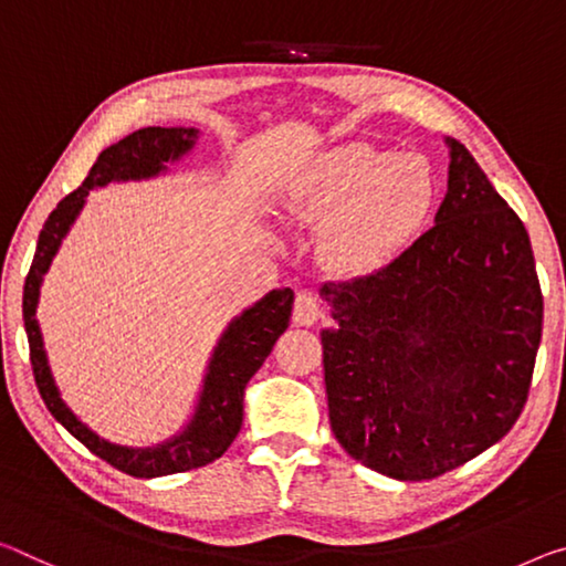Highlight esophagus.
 Returning a JSON list of instances; mask_svg holds the SVG:
<instances>
[{"mask_svg": "<svg viewBox=\"0 0 566 566\" xmlns=\"http://www.w3.org/2000/svg\"><path fill=\"white\" fill-rule=\"evenodd\" d=\"M319 317H322L319 300L312 292H300L297 300H294V312H292L294 325L312 327Z\"/></svg>", "mask_w": 566, "mask_h": 566, "instance_id": "esophagus-1", "label": "esophagus"}]
</instances>
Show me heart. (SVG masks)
Here are the masks:
<instances>
[{"label":"heart","mask_w":566,"mask_h":566,"mask_svg":"<svg viewBox=\"0 0 566 566\" xmlns=\"http://www.w3.org/2000/svg\"><path fill=\"white\" fill-rule=\"evenodd\" d=\"M280 203L286 221L322 229L319 251L332 272L370 276L423 234L438 206V176L420 154L343 143L304 160Z\"/></svg>","instance_id":"obj_1"}]
</instances>
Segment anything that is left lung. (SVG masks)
I'll return each instance as SVG.
<instances>
[{
    "mask_svg": "<svg viewBox=\"0 0 566 566\" xmlns=\"http://www.w3.org/2000/svg\"><path fill=\"white\" fill-rule=\"evenodd\" d=\"M448 193L390 266L327 282L329 426L367 469L426 481L504 438L522 412L544 302L522 219L455 138Z\"/></svg>",
    "mask_w": 566,
    "mask_h": 566,
    "instance_id": "obj_1",
    "label": "left lung"
}]
</instances>
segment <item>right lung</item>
<instances>
[{
	"label": "right lung",
	"mask_w": 566,
	"mask_h": 566,
	"mask_svg": "<svg viewBox=\"0 0 566 566\" xmlns=\"http://www.w3.org/2000/svg\"><path fill=\"white\" fill-rule=\"evenodd\" d=\"M196 140H199V128H184V125L158 128V125H154V128L130 133L128 138L105 148L97 156L95 166L90 168L83 186L65 196L57 203V209L50 213L48 221H44L30 274L24 280L22 319L27 343H30L34 382H38L44 406L55 416L57 423L65 426L85 448L115 465L118 471L136 479H158L170 476V473L201 469V465L217 461L234 443L241 428V418H244L247 382L254 378V373L264 365L276 339L290 327L294 292L290 286H282V290L264 294L251 307L241 310L223 327L221 337L211 349L193 412L188 416L184 428L160 443L133 448L111 443L107 438L97 436L62 400L38 322L40 286L44 282V274L50 272V264L60 251L62 241L73 229L80 211L85 209L90 191L107 184L150 181V178L164 176L168 174V166L181 164L191 154Z\"/></svg>",
	"instance_id": "1"
}]
</instances>
